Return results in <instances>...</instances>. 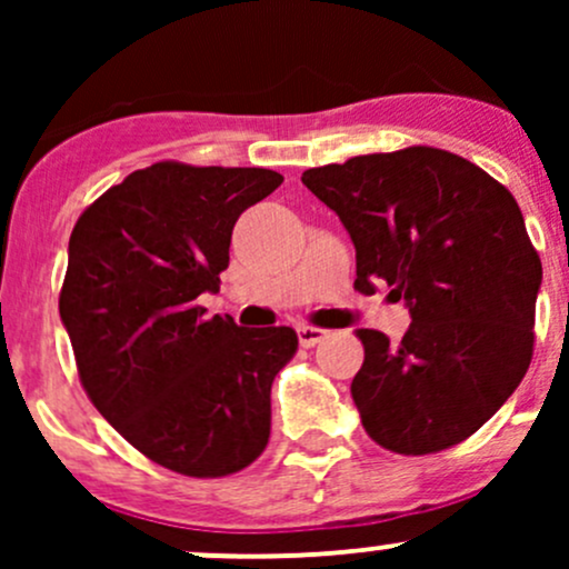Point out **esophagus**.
<instances>
[{
    "instance_id": "1",
    "label": "esophagus",
    "mask_w": 569,
    "mask_h": 569,
    "mask_svg": "<svg viewBox=\"0 0 569 569\" xmlns=\"http://www.w3.org/2000/svg\"><path fill=\"white\" fill-rule=\"evenodd\" d=\"M297 335H299V345H302V348H316L318 342H323V339L329 337V331L318 329V326H299Z\"/></svg>"
}]
</instances>
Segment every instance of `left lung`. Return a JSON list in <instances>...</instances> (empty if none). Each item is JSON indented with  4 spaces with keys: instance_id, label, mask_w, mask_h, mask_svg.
Instances as JSON below:
<instances>
[{
    "instance_id": "8db88e82",
    "label": "left lung",
    "mask_w": 569,
    "mask_h": 569,
    "mask_svg": "<svg viewBox=\"0 0 569 569\" xmlns=\"http://www.w3.org/2000/svg\"><path fill=\"white\" fill-rule=\"evenodd\" d=\"M302 184L356 246V289L393 286L411 323L398 345L358 329L350 385L361 422L396 455H433L473 436L532 361L543 267L519 202L460 154L436 147L310 168Z\"/></svg>"
}]
</instances>
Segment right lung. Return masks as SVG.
<instances>
[{"instance_id":"1","label":"right lung","mask_w":569,"mask_h":569,"mask_svg":"<svg viewBox=\"0 0 569 569\" xmlns=\"http://www.w3.org/2000/svg\"><path fill=\"white\" fill-rule=\"evenodd\" d=\"M283 176L160 160L77 219L58 310L77 375L107 422L192 479L243 471L270 441L272 380L299 348L291 326L206 318L232 227Z\"/></svg>"}]
</instances>
